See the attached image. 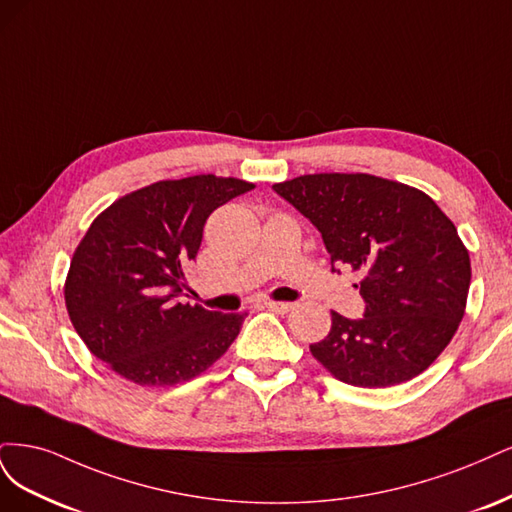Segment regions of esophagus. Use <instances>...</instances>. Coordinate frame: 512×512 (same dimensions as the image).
<instances>
[{"mask_svg": "<svg viewBox=\"0 0 512 512\" xmlns=\"http://www.w3.org/2000/svg\"><path fill=\"white\" fill-rule=\"evenodd\" d=\"M266 308L276 312V315H287V312L293 308L291 302H274V300H268L266 302Z\"/></svg>", "mask_w": 512, "mask_h": 512, "instance_id": "1", "label": "esophagus"}]
</instances>
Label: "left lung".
Masks as SVG:
<instances>
[{"label":"left lung","mask_w":512,"mask_h":512,"mask_svg":"<svg viewBox=\"0 0 512 512\" xmlns=\"http://www.w3.org/2000/svg\"><path fill=\"white\" fill-rule=\"evenodd\" d=\"M312 221L332 266L361 276L364 319L332 310L310 353L338 381L393 387L419 376L464 319L470 255L430 195L372 174H304L272 185Z\"/></svg>","instance_id":"left-lung-1"}]
</instances>
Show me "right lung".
I'll return each instance as SVG.
<instances>
[{"label":"right lung","instance_id":"1","mask_svg":"<svg viewBox=\"0 0 512 512\" xmlns=\"http://www.w3.org/2000/svg\"><path fill=\"white\" fill-rule=\"evenodd\" d=\"M253 187L214 174L159 180L97 214L72 255L63 298L78 336L112 372L140 387H172L225 355L246 312H210L180 293L210 212Z\"/></svg>","mask_w":512,"mask_h":512}]
</instances>
